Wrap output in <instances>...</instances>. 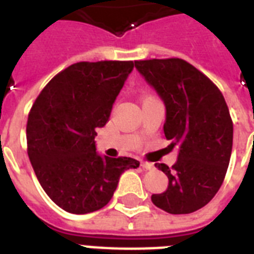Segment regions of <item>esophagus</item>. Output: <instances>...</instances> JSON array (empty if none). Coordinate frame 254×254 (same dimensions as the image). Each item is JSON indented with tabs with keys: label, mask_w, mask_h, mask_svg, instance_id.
I'll return each instance as SVG.
<instances>
[{
	"label": "esophagus",
	"mask_w": 254,
	"mask_h": 254,
	"mask_svg": "<svg viewBox=\"0 0 254 254\" xmlns=\"http://www.w3.org/2000/svg\"><path fill=\"white\" fill-rule=\"evenodd\" d=\"M141 166H142V169H145V170L154 169V165H153V163H149V162H142L141 163Z\"/></svg>",
	"instance_id": "1"
}]
</instances>
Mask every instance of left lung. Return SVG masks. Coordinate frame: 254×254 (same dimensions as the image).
I'll return each mask as SVG.
<instances>
[{"label": "left lung", "mask_w": 254, "mask_h": 254, "mask_svg": "<svg viewBox=\"0 0 254 254\" xmlns=\"http://www.w3.org/2000/svg\"><path fill=\"white\" fill-rule=\"evenodd\" d=\"M137 71L165 104V137L178 146L167 190L151 195L158 208L173 215L195 212L220 189L232 153L233 124L224 96L208 77L187 62L150 59L134 62Z\"/></svg>", "instance_id": "obj_1"}]
</instances>
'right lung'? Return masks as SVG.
Masks as SVG:
<instances>
[{
  "instance_id": "right-lung-1",
  "label": "right lung",
  "mask_w": 254,
  "mask_h": 254,
  "mask_svg": "<svg viewBox=\"0 0 254 254\" xmlns=\"http://www.w3.org/2000/svg\"><path fill=\"white\" fill-rule=\"evenodd\" d=\"M133 67V62L75 63L43 88L30 111V162L42 189L67 212L103 208L121 174L139 166L137 159L100 155L95 141Z\"/></svg>"
}]
</instances>
